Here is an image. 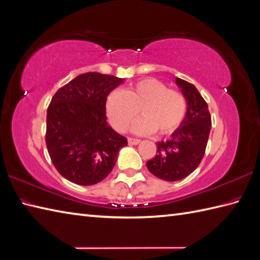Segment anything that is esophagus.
<instances>
[{
    "label": "esophagus",
    "mask_w": 260,
    "mask_h": 260,
    "mask_svg": "<svg viewBox=\"0 0 260 260\" xmlns=\"http://www.w3.org/2000/svg\"><path fill=\"white\" fill-rule=\"evenodd\" d=\"M127 141H128L129 145H136L140 143V140H137V138H133V137H128Z\"/></svg>",
    "instance_id": "obj_1"
}]
</instances>
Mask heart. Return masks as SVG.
<instances>
[{
  "label": "heart",
  "instance_id": "heart-1",
  "mask_svg": "<svg viewBox=\"0 0 260 260\" xmlns=\"http://www.w3.org/2000/svg\"><path fill=\"white\" fill-rule=\"evenodd\" d=\"M106 115L117 132L124 133L134 125L138 134L157 131L166 135L176 131L186 117L187 101L178 90L168 88L156 78H144L123 90H113L106 99Z\"/></svg>",
  "mask_w": 260,
  "mask_h": 260
}]
</instances>
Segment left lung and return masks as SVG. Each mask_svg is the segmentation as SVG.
<instances>
[{
  "label": "left lung",
  "mask_w": 260,
  "mask_h": 260,
  "mask_svg": "<svg viewBox=\"0 0 260 260\" xmlns=\"http://www.w3.org/2000/svg\"><path fill=\"white\" fill-rule=\"evenodd\" d=\"M176 83L187 101L186 117L171 140L156 144L155 157L146 162L150 173L167 182L183 179L196 170L205 155L212 128L208 105L198 89L182 78H176Z\"/></svg>",
  "instance_id": "8db88e82"
}]
</instances>
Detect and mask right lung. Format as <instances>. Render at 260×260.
Masks as SVG:
<instances>
[{"mask_svg": "<svg viewBox=\"0 0 260 260\" xmlns=\"http://www.w3.org/2000/svg\"><path fill=\"white\" fill-rule=\"evenodd\" d=\"M124 80L95 72L81 74L54 94L47 107L45 142L56 171L70 182H102L115 166L127 138L106 122L108 94Z\"/></svg>", "mask_w": 260, "mask_h": 260, "instance_id": "obj_1", "label": "right lung"}]
</instances>
